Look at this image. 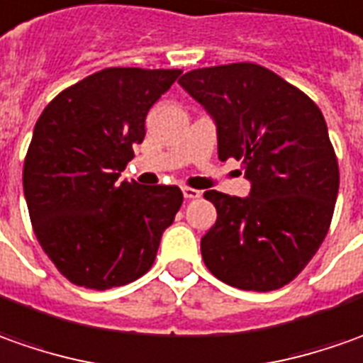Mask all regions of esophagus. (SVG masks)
Instances as JSON below:
<instances>
[{"instance_id":"esophagus-1","label":"esophagus","mask_w":363,"mask_h":363,"mask_svg":"<svg viewBox=\"0 0 363 363\" xmlns=\"http://www.w3.org/2000/svg\"><path fill=\"white\" fill-rule=\"evenodd\" d=\"M182 191H184V198L186 199H196L201 196V191L194 189V187H182Z\"/></svg>"}]
</instances>
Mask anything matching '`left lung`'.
Segmentation results:
<instances>
[{"label":"left lung","mask_w":363,"mask_h":363,"mask_svg":"<svg viewBox=\"0 0 363 363\" xmlns=\"http://www.w3.org/2000/svg\"><path fill=\"white\" fill-rule=\"evenodd\" d=\"M179 85L210 113L220 160L235 157L247 198L210 189L218 220L201 257L228 286L272 291L289 284L322 245L334 216L340 172L320 108L255 63L187 72Z\"/></svg>","instance_id":"8db88e82"}]
</instances>
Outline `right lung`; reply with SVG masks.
Segmentation results:
<instances>
[{
  "label": "right lung",
  "instance_id": "1",
  "mask_svg": "<svg viewBox=\"0 0 363 363\" xmlns=\"http://www.w3.org/2000/svg\"><path fill=\"white\" fill-rule=\"evenodd\" d=\"M179 69L108 67L63 89L33 128L23 194L38 242L75 286H125L152 267L184 196L119 182L145 116Z\"/></svg>",
  "mask_w": 363,
  "mask_h": 363
}]
</instances>
